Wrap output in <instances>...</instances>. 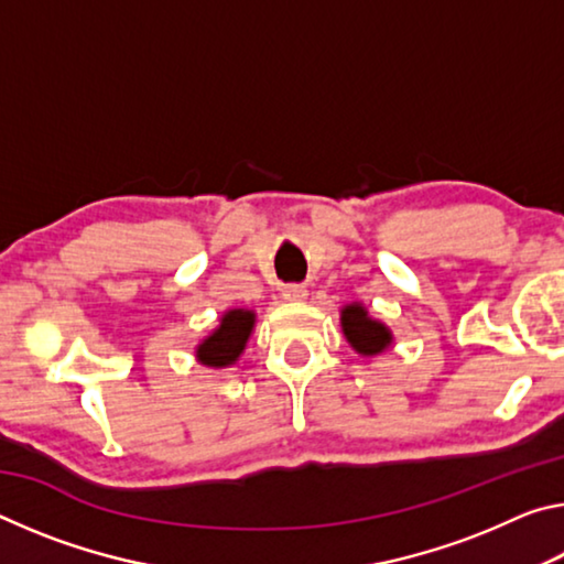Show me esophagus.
Returning a JSON list of instances; mask_svg holds the SVG:
<instances>
[{"label": "esophagus", "mask_w": 564, "mask_h": 564, "mask_svg": "<svg viewBox=\"0 0 564 564\" xmlns=\"http://www.w3.org/2000/svg\"><path fill=\"white\" fill-rule=\"evenodd\" d=\"M305 295H308V291H305V285H299V283H291V285H285V289H283V299L285 301L299 303V301L305 299Z\"/></svg>", "instance_id": "esophagus-1"}]
</instances>
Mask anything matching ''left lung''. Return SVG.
Instances as JSON below:
<instances>
[{"label": "left lung", "mask_w": 564, "mask_h": 564, "mask_svg": "<svg viewBox=\"0 0 564 564\" xmlns=\"http://www.w3.org/2000/svg\"><path fill=\"white\" fill-rule=\"evenodd\" d=\"M340 326L350 348L360 352V356H378V352L393 346V333H390L386 323L370 318L362 303L343 305Z\"/></svg>", "instance_id": "obj_1"}]
</instances>
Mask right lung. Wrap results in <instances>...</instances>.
I'll use <instances>...</instances> for the list:
<instances>
[{"instance_id": "add662e5", "label": "right lung", "mask_w": 564, "mask_h": 564, "mask_svg": "<svg viewBox=\"0 0 564 564\" xmlns=\"http://www.w3.org/2000/svg\"><path fill=\"white\" fill-rule=\"evenodd\" d=\"M256 326V313L248 308L226 311L218 326L196 346V360L208 368H228L241 358Z\"/></svg>"}]
</instances>
